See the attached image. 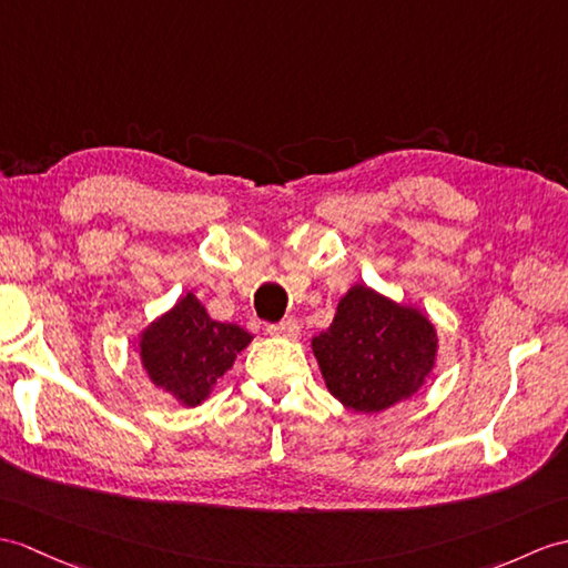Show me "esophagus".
<instances>
[{
    "label": "esophagus",
    "mask_w": 568,
    "mask_h": 568,
    "mask_svg": "<svg viewBox=\"0 0 568 568\" xmlns=\"http://www.w3.org/2000/svg\"><path fill=\"white\" fill-rule=\"evenodd\" d=\"M266 332L271 336H278V338H297L300 324H297V320H293V316H290V320H283L281 324H268Z\"/></svg>",
    "instance_id": "obj_1"
}]
</instances>
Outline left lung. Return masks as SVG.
<instances>
[{"mask_svg": "<svg viewBox=\"0 0 568 568\" xmlns=\"http://www.w3.org/2000/svg\"><path fill=\"white\" fill-rule=\"evenodd\" d=\"M326 389L358 414L412 399L435 371L438 328L406 302L365 283L338 300L332 326L312 338Z\"/></svg>", "mask_w": 568, "mask_h": 568, "instance_id": "obj_1", "label": "left lung"}]
</instances>
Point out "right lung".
<instances>
[{"instance_id": "add662e5", "label": "right lung", "mask_w": 568, "mask_h": 568, "mask_svg": "<svg viewBox=\"0 0 568 568\" xmlns=\"http://www.w3.org/2000/svg\"><path fill=\"white\" fill-rule=\"evenodd\" d=\"M252 334L215 322L193 293L156 316L133 338L144 375L181 406H201L248 344Z\"/></svg>"}]
</instances>
